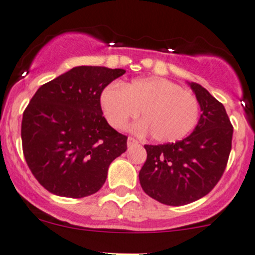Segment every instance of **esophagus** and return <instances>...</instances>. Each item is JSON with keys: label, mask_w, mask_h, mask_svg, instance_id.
Here are the masks:
<instances>
[{"label": "esophagus", "mask_w": 255, "mask_h": 255, "mask_svg": "<svg viewBox=\"0 0 255 255\" xmlns=\"http://www.w3.org/2000/svg\"><path fill=\"white\" fill-rule=\"evenodd\" d=\"M127 144H128V148H130V146H135V145H138L139 141L136 140L135 138H133V136H128V139H127Z\"/></svg>", "instance_id": "esophagus-1"}]
</instances>
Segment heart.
I'll use <instances>...</instances> for the list:
<instances>
[{"label":"heart","mask_w":255,"mask_h":255,"mask_svg":"<svg viewBox=\"0 0 255 255\" xmlns=\"http://www.w3.org/2000/svg\"><path fill=\"white\" fill-rule=\"evenodd\" d=\"M101 106L110 125L123 128L140 111L143 121L135 129L149 132L159 143L183 139L194 129L200 104L194 94L165 78H141L120 85H109L101 94Z\"/></svg>","instance_id":"heart-1"}]
</instances>
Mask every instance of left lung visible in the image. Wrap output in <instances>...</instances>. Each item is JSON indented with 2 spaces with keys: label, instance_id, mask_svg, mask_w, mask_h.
I'll list each match as a JSON object with an SVG mask.
<instances>
[{
  "label": "left lung",
  "instance_id": "obj_1",
  "mask_svg": "<svg viewBox=\"0 0 255 255\" xmlns=\"http://www.w3.org/2000/svg\"><path fill=\"white\" fill-rule=\"evenodd\" d=\"M202 116L191 135L176 143L144 145L145 162L139 171L143 191L166 205L200 199L218 184L229 161L234 127L224 105L205 88L191 83Z\"/></svg>",
  "mask_w": 255,
  "mask_h": 255
}]
</instances>
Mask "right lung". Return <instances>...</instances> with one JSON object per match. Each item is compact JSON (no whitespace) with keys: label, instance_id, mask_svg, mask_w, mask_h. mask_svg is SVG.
<instances>
[{"label":"right lung","instance_id":"obj_1","mask_svg":"<svg viewBox=\"0 0 255 255\" xmlns=\"http://www.w3.org/2000/svg\"><path fill=\"white\" fill-rule=\"evenodd\" d=\"M125 69L79 66L37 89L21 120V146L28 167L45 189L83 198L104 186L110 163L127 150L103 116L104 89Z\"/></svg>","mask_w":255,"mask_h":255}]
</instances>
